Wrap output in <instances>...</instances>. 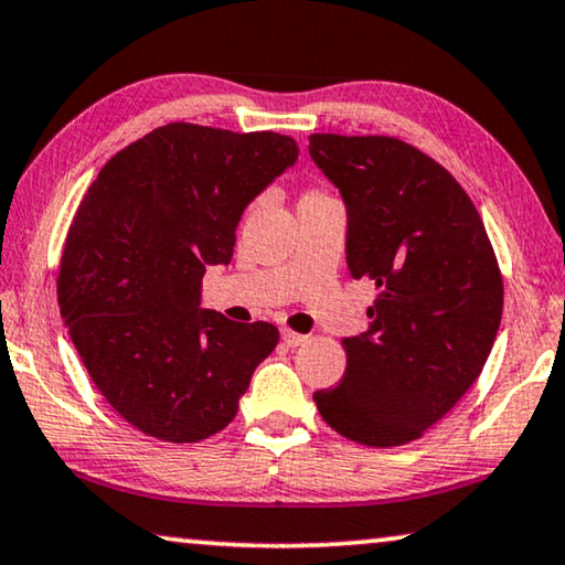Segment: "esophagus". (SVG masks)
<instances>
[{
	"mask_svg": "<svg viewBox=\"0 0 565 565\" xmlns=\"http://www.w3.org/2000/svg\"><path fill=\"white\" fill-rule=\"evenodd\" d=\"M282 341H285V345H288V349H298V345L308 343V335L295 333V331H288V328H285V331H282Z\"/></svg>",
	"mask_w": 565,
	"mask_h": 565,
	"instance_id": "34e87169",
	"label": "esophagus"
}]
</instances>
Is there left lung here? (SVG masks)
Listing matches in <instances>:
<instances>
[{
  "instance_id": "8db88e82",
  "label": "left lung",
  "mask_w": 565,
  "mask_h": 565,
  "mask_svg": "<svg viewBox=\"0 0 565 565\" xmlns=\"http://www.w3.org/2000/svg\"><path fill=\"white\" fill-rule=\"evenodd\" d=\"M308 151L341 192L351 275L379 288L369 331L341 341L343 379L312 402L345 439L406 445L488 361L502 316L498 259L465 189L414 146L312 134Z\"/></svg>"
}]
</instances>
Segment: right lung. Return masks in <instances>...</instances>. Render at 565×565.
Segmentation results:
<instances>
[{"label":"right lung","mask_w":565,"mask_h":565,"mask_svg":"<svg viewBox=\"0 0 565 565\" xmlns=\"http://www.w3.org/2000/svg\"><path fill=\"white\" fill-rule=\"evenodd\" d=\"M298 153L273 131L169 124L113 156L77 206L60 316L93 384L149 437L222 431L275 351V326L202 308V277L230 265L242 214Z\"/></svg>","instance_id":"add662e5"}]
</instances>
